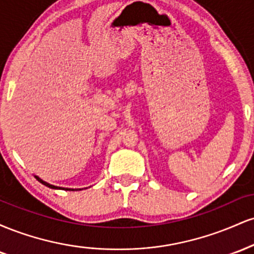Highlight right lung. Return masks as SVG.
<instances>
[{"label": "right lung", "mask_w": 254, "mask_h": 254, "mask_svg": "<svg viewBox=\"0 0 254 254\" xmlns=\"http://www.w3.org/2000/svg\"><path fill=\"white\" fill-rule=\"evenodd\" d=\"M34 178H36V179L38 180V182L39 183H42L43 185H45V186H48V188H50V189H62V190H66V191H75L74 189H63V188H58V186H55V185H51V184H49V183H46V182H44L43 179H40L39 177H37V176H34ZM77 191V190H76Z\"/></svg>", "instance_id": "1"}]
</instances>
